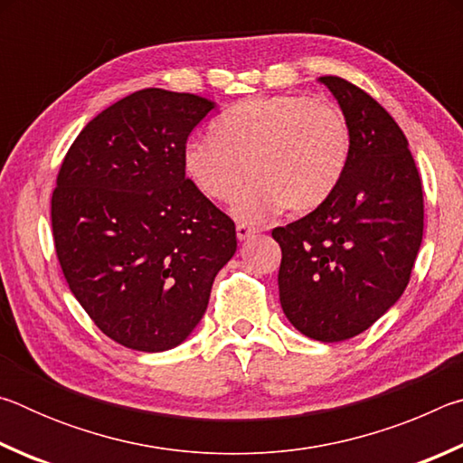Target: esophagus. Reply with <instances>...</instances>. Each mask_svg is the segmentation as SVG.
<instances>
[{"label": "esophagus", "instance_id": "34e87169", "mask_svg": "<svg viewBox=\"0 0 463 463\" xmlns=\"http://www.w3.org/2000/svg\"><path fill=\"white\" fill-rule=\"evenodd\" d=\"M255 232H257V229H253V226L237 224V237H239V241H247L250 234H255Z\"/></svg>", "mask_w": 463, "mask_h": 463}]
</instances>
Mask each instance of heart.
I'll list each match as a JSON object with an SVG mask.
<instances>
[{
  "label": "heart",
  "mask_w": 463,
  "mask_h": 463,
  "mask_svg": "<svg viewBox=\"0 0 463 463\" xmlns=\"http://www.w3.org/2000/svg\"><path fill=\"white\" fill-rule=\"evenodd\" d=\"M354 138L345 114L308 96H263L231 106L213 122V137L184 145V169L202 195L232 202L242 222L278 210L307 214L331 198L347 174Z\"/></svg>",
  "instance_id": "1"
}]
</instances>
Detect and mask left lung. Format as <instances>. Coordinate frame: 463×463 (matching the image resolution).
<instances>
[{"mask_svg":"<svg viewBox=\"0 0 463 463\" xmlns=\"http://www.w3.org/2000/svg\"><path fill=\"white\" fill-rule=\"evenodd\" d=\"M349 122L354 153L323 206L278 226L279 302L298 331L335 343L370 328L409 286L422 241L420 175L409 140L370 93L320 77Z\"/></svg>","mask_w":463,"mask_h":463,"instance_id":"1","label":"left lung"}]
</instances>
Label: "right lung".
I'll return each mask as SVG.
<instances>
[{"label": "right lung", "mask_w": 463, "mask_h": 463, "mask_svg": "<svg viewBox=\"0 0 463 463\" xmlns=\"http://www.w3.org/2000/svg\"><path fill=\"white\" fill-rule=\"evenodd\" d=\"M214 101L140 90L88 122L51 200L62 276L101 333L156 354L187 339L237 250L234 222L185 177L184 145Z\"/></svg>", "instance_id": "1"}]
</instances>
